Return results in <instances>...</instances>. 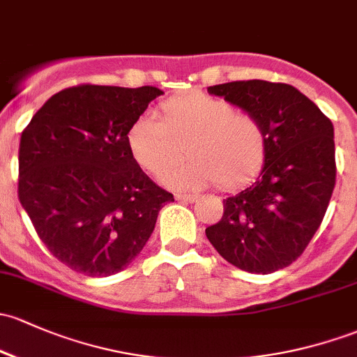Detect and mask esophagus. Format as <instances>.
<instances>
[{"mask_svg": "<svg viewBox=\"0 0 357 357\" xmlns=\"http://www.w3.org/2000/svg\"><path fill=\"white\" fill-rule=\"evenodd\" d=\"M174 198L178 202H186V204H191V202L197 200L198 197L195 193H176Z\"/></svg>", "mask_w": 357, "mask_h": 357, "instance_id": "1", "label": "esophagus"}]
</instances>
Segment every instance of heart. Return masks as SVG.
Returning <instances> with one entry per match:
<instances>
[{"label": "heart", "instance_id": "obj_1", "mask_svg": "<svg viewBox=\"0 0 357 357\" xmlns=\"http://www.w3.org/2000/svg\"><path fill=\"white\" fill-rule=\"evenodd\" d=\"M183 144L191 159L166 174L169 185L198 188L217 183L236 190L260 172L267 157L260 119L205 92L169 97L159 104V119L140 116L126 130L131 159L155 176L178 162Z\"/></svg>", "mask_w": 357, "mask_h": 357}]
</instances>
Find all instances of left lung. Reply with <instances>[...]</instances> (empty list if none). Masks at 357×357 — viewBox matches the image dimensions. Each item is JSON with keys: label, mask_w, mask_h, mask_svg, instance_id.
I'll use <instances>...</instances> for the list:
<instances>
[{"label": "left lung", "mask_w": 357, "mask_h": 357, "mask_svg": "<svg viewBox=\"0 0 357 357\" xmlns=\"http://www.w3.org/2000/svg\"><path fill=\"white\" fill-rule=\"evenodd\" d=\"M208 92L260 119L267 157L255 185L227 197L222 219L205 234L234 267L275 272L301 257L327 212L337 174L333 125L287 84L229 82Z\"/></svg>", "instance_id": "1"}]
</instances>
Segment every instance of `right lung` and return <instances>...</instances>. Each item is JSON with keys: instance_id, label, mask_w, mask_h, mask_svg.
Listing matches in <instances>:
<instances>
[{"instance_id": "add662e5", "label": "right lung", "mask_w": 357, "mask_h": 357, "mask_svg": "<svg viewBox=\"0 0 357 357\" xmlns=\"http://www.w3.org/2000/svg\"><path fill=\"white\" fill-rule=\"evenodd\" d=\"M157 87L82 84L54 93L22 131L18 200L40 241L87 277L121 272L174 197L131 159L126 130Z\"/></svg>"}]
</instances>
